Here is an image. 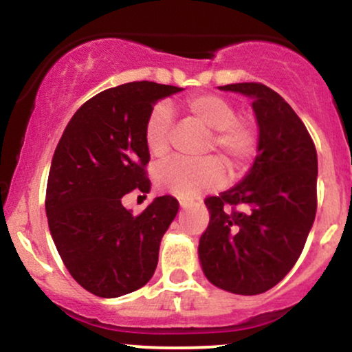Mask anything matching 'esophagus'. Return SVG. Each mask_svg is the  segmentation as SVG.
<instances>
[{
    "label": "esophagus",
    "instance_id": "34e87169",
    "mask_svg": "<svg viewBox=\"0 0 352 352\" xmlns=\"http://www.w3.org/2000/svg\"><path fill=\"white\" fill-rule=\"evenodd\" d=\"M180 207H182V208L187 207V201H180Z\"/></svg>",
    "mask_w": 352,
    "mask_h": 352
}]
</instances>
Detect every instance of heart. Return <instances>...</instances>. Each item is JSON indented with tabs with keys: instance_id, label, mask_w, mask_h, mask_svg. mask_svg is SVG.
Listing matches in <instances>:
<instances>
[{
	"instance_id": "heart-1",
	"label": "heart",
	"mask_w": 352,
	"mask_h": 352,
	"mask_svg": "<svg viewBox=\"0 0 352 352\" xmlns=\"http://www.w3.org/2000/svg\"><path fill=\"white\" fill-rule=\"evenodd\" d=\"M190 116L212 131L208 148H217L232 172H243L258 151V131L246 119L236 117L230 100L217 94L193 96L187 100ZM172 109L167 102L157 104L144 127V140L153 157H164L170 151ZM225 179V165L215 155L200 160L173 159L160 165L155 180L167 192L192 199L205 190L218 187Z\"/></svg>"
}]
</instances>
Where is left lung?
<instances>
[{"mask_svg":"<svg viewBox=\"0 0 352 352\" xmlns=\"http://www.w3.org/2000/svg\"><path fill=\"white\" fill-rule=\"evenodd\" d=\"M220 89L253 99L260 142L248 175L205 199L210 223L199 254L210 283L252 296L278 285L305 248L318 207V155L306 125L273 89L260 82Z\"/></svg>","mask_w":352,"mask_h":352,"instance_id":"8db88e82","label":"left lung"}]
</instances>
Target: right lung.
Wrapping results in <instances>:
<instances>
[{"label":"right lung","instance_id":"add662e5","mask_svg":"<svg viewBox=\"0 0 352 352\" xmlns=\"http://www.w3.org/2000/svg\"><path fill=\"white\" fill-rule=\"evenodd\" d=\"M179 91L148 80L106 89L78 109L56 147L46 187L47 223L71 276L96 296L135 292L155 272L160 240L179 201L157 197L132 215L122 197L151 190L145 120L157 100Z\"/></svg>","mask_w":352,"mask_h":352}]
</instances>
